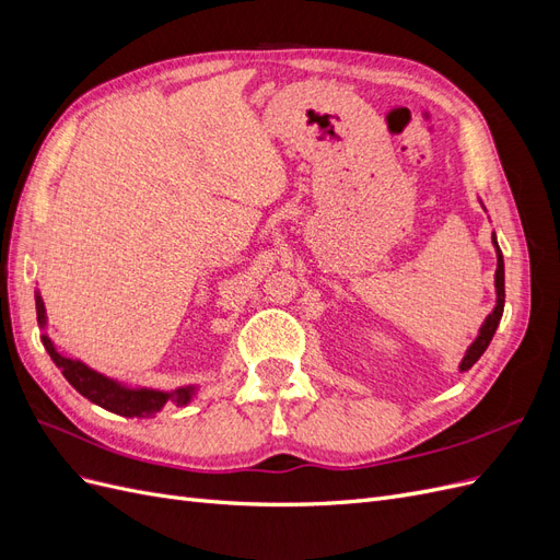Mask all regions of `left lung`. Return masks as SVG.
<instances>
[{
    "label": "left lung",
    "mask_w": 560,
    "mask_h": 560,
    "mask_svg": "<svg viewBox=\"0 0 560 560\" xmlns=\"http://www.w3.org/2000/svg\"><path fill=\"white\" fill-rule=\"evenodd\" d=\"M490 241H493L495 257H498V268H495V306H493V311L488 313V317L481 322L477 338H474L471 346L465 350L463 362L457 364V371H460V374H465V371H469L474 364H477V360L486 352L488 343L493 341L495 329H498L500 319H502V311H504V261H502V252H500L495 233H493V238H490Z\"/></svg>",
    "instance_id": "left-lung-1"
}]
</instances>
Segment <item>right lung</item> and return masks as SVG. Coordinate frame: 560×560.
Listing matches in <instances>:
<instances>
[{
    "mask_svg": "<svg viewBox=\"0 0 560 560\" xmlns=\"http://www.w3.org/2000/svg\"><path fill=\"white\" fill-rule=\"evenodd\" d=\"M35 303H37V322L42 329V343H44L46 352L50 354L54 364L62 371L67 383H70L77 393L86 397L89 401L103 406V409H107L116 416L151 418V416H156L167 401L177 404V406H189L194 401V397L198 395L200 385H182L175 389L130 385V383L100 374V371H95L86 362L74 360V358H65L62 352H58L56 343L50 341V336L46 331L48 315H46V306H44V299H42L39 290L35 292Z\"/></svg>",
    "mask_w": 560,
    "mask_h": 560,
    "instance_id": "right-lung-1",
    "label": "right lung"
}]
</instances>
